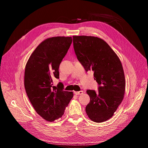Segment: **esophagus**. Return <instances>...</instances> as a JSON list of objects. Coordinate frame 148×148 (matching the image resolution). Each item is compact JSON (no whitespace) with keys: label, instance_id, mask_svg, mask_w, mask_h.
<instances>
[{"label":"esophagus","instance_id":"esophagus-1","mask_svg":"<svg viewBox=\"0 0 148 148\" xmlns=\"http://www.w3.org/2000/svg\"><path fill=\"white\" fill-rule=\"evenodd\" d=\"M75 95H80L83 94V91H79V92H74Z\"/></svg>","mask_w":148,"mask_h":148}]
</instances>
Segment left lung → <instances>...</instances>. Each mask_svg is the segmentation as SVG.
<instances>
[{"label": "left lung", "mask_w": 148, "mask_h": 148, "mask_svg": "<svg viewBox=\"0 0 148 148\" xmlns=\"http://www.w3.org/2000/svg\"><path fill=\"white\" fill-rule=\"evenodd\" d=\"M76 56L85 71H93L99 85L98 92L88 90L90 101L85 108L88 117L95 122L111 119L124 97L125 80L121 61L117 54L101 38L74 36Z\"/></svg>", "instance_id": "1"}]
</instances>
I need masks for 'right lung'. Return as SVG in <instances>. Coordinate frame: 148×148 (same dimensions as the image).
I'll use <instances>...</instances> for the list:
<instances>
[{
  "instance_id": "1",
  "label": "right lung",
  "mask_w": 148,
  "mask_h": 148,
  "mask_svg": "<svg viewBox=\"0 0 148 148\" xmlns=\"http://www.w3.org/2000/svg\"><path fill=\"white\" fill-rule=\"evenodd\" d=\"M72 37L57 36L42 41L31 55L25 71V87L31 103L43 119L53 122L62 117L73 97V92L63 90L62 83L53 86L59 78V66L72 43Z\"/></svg>"
}]
</instances>
